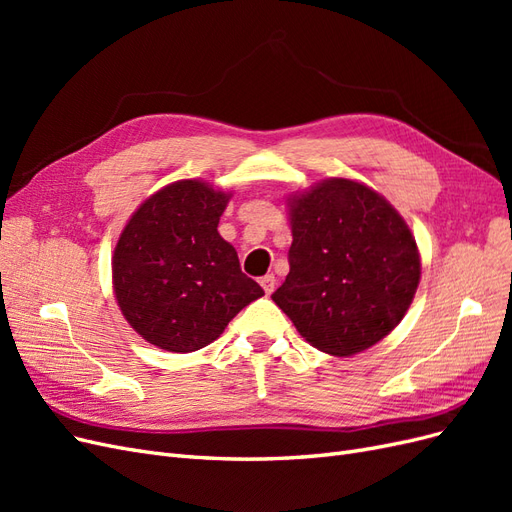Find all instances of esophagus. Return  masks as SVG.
<instances>
[{
  "label": "esophagus",
  "instance_id": "1",
  "mask_svg": "<svg viewBox=\"0 0 512 512\" xmlns=\"http://www.w3.org/2000/svg\"><path fill=\"white\" fill-rule=\"evenodd\" d=\"M260 286H262V290H265L267 294H271L275 290V275L260 277Z\"/></svg>",
  "mask_w": 512,
  "mask_h": 512
}]
</instances>
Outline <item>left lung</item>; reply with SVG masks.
I'll use <instances>...</instances> for the list:
<instances>
[{
  "mask_svg": "<svg viewBox=\"0 0 512 512\" xmlns=\"http://www.w3.org/2000/svg\"><path fill=\"white\" fill-rule=\"evenodd\" d=\"M290 273L271 299L333 356L378 344L406 316L421 256L397 209L367 185L324 179L288 198Z\"/></svg>",
  "mask_w": 512,
  "mask_h": 512,
  "instance_id": "8db88e82",
  "label": "left lung"
}]
</instances>
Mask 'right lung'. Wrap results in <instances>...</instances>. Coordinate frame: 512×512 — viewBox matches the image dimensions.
Masks as SVG:
<instances>
[{
    "mask_svg": "<svg viewBox=\"0 0 512 512\" xmlns=\"http://www.w3.org/2000/svg\"><path fill=\"white\" fill-rule=\"evenodd\" d=\"M230 194L181 179L151 194L121 230L113 254L115 299L130 327L166 352H194L262 290L218 232Z\"/></svg>",
    "mask_w": 512,
    "mask_h": 512,
    "instance_id": "obj_1",
    "label": "right lung"
}]
</instances>
